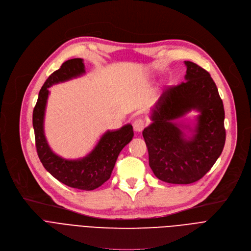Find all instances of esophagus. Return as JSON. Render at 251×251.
Wrapping results in <instances>:
<instances>
[{
    "label": "esophagus",
    "mask_w": 251,
    "mask_h": 251,
    "mask_svg": "<svg viewBox=\"0 0 251 251\" xmlns=\"http://www.w3.org/2000/svg\"><path fill=\"white\" fill-rule=\"evenodd\" d=\"M146 126V123L144 120L142 119H139V120H136L133 122V129L136 130L137 132H140L142 131Z\"/></svg>",
    "instance_id": "esophagus-1"
}]
</instances>
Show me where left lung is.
Instances as JSON below:
<instances>
[{"mask_svg": "<svg viewBox=\"0 0 251 251\" xmlns=\"http://www.w3.org/2000/svg\"><path fill=\"white\" fill-rule=\"evenodd\" d=\"M185 65V82L163 91L151 115L152 123L143 131L151 169L170 184L200 180L221 155L226 139L225 112L215 82L199 65ZM191 110L201 112L194 129L178 122ZM185 129L192 132L190 137Z\"/></svg>", "mask_w": 251, "mask_h": 251, "instance_id": "left-lung-1", "label": "left lung"}]
</instances>
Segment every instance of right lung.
<instances>
[{"instance_id":"right-lung-1","label":"right lung","mask_w":251,"mask_h":251,"mask_svg":"<svg viewBox=\"0 0 251 251\" xmlns=\"http://www.w3.org/2000/svg\"><path fill=\"white\" fill-rule=\"evenodd\" d=\"M85 73L83 59L65 61L54 71L43 84L33 110V127L38 157L50 174L68 187L90 191L101 186L111 175L121 151L131 141V125L117 130H107L94 149L82 159L66 160L50 149L44 134V115L49 95L48 88L53 84L76 78Z\"/></svg>"}]
</instances>
